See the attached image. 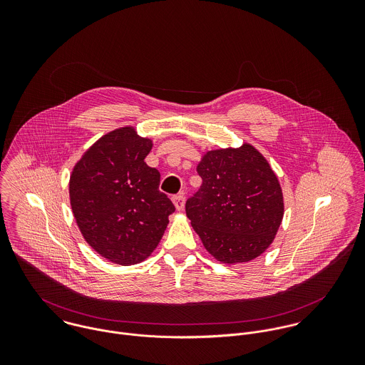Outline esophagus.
Listing matches in <instances>:
<instances>
[{"label": "esophagus", "mask_w": 365, "mask_h": 365, "mask_svg": "<svg viewBox=\"0 0 365 365\" xmlns=\"http://www.w3.org/2000/svg\"><path fill=\"white\" fill-rule=\"evenodd\" d=\"M173 204L175 205V208L177 210H182L184 209V204H185V198H184V195H174L173 197Z\"/></svg>", "instance_id": "34e87169"}]
</instances>
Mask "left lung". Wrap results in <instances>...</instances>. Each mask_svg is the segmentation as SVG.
<instances>
[{"mask_svg":"<svg viewBox=\"0 0 365 365\" xmlns=\"http://www.w3.org/2000/svg\"><path fill=\"white\" fill-rule=\"evenodd\" d=\"M200 190L185 212L205 249L222 262H246L272 243L284 216L282 191L267 160L250 145L208 152Z\"/></svg>","mask_w":365,"mask_h":365,"instance_id":"1","label":"left lung"}]
</instances>
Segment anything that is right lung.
Masks as SVG:
<instances>
[{
    "mask_svg": "<svg viewBox=\"0 0 365 365\" xmlns=\"http://www.w3.org/2000/svg\"><path fill=\"white\" fill-rule=\"evenodd\" d=\"M150 150L149 139L120 128L93 145L70 177L71 209L84 239L122 265L152 255L175 210L158 190V170L145 161Z\"/></svg>",
    "mask_w": 365,
    "mask_h": 365,
    "instance_id": "right-lung-1",
    "label": "right lung"
}]
</instances>
